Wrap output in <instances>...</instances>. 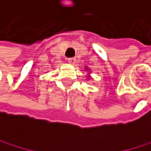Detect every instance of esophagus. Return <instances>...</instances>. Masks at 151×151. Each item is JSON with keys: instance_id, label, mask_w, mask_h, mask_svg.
Returning a JSON list of instances; mask_svg holds the SVG:
<instances>
[{"instance_id": "obj_1", "label": "esophagus", "mask_w": 151, "mask_h": 151, "mask_svg": "<svg viewBox=\"0 0 151 151\" xmlns=\"http://www.w3.org/2000/svg\"><path fill=\"white\" fill-rule=\"evenodd\" d=\"M68 63H71V64H75L76 63V60L75 58H69L68 59Z\"/></svg>"}]
</instances>
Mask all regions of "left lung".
I'll list each match as a JSON object with an SVG mask.
<instances>
[{
	"label": "left lung",
	"mask_w": 151,
	"mask_h": 151,
	"mask_svg": "<svg viewBox=\"0 0 151 151\" xmlns=\"http://www.w3.org/2000/svg\"><path fill=\"white\" fill-rule=\"evenodd\" d=\"M85 70H86V71H88V67H85Z\"/></svg>",
	"instance_id": "obj_1"
}]
</instances>
